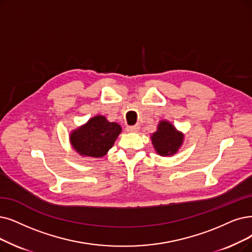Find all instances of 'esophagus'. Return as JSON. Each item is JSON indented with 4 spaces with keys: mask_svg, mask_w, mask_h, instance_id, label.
<instances>
[{
    "mask_svg": "<svg viewBox=\"0 0 252 252\" xmlns=\"http://www.w3.org/2000/svg\"><path fill=\"white\" fill-rule=\"evenodd\" d=\"M139 130V125H133V126H127L126 131L128 132H137Z\"/></svg>",
    "mask_w": 252,
    "mask_h": 252,
    "instance_id": "esophagus-1",
    "label": "esophagus"
}]
</instances>
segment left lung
Here are the masks:
<instances>
[{
    "label": "left lung",
    "mask_w": 252,
    "mask_h": 252,
    "mask_svg": "<svg viewBox=\"0 0 252 252\" xmlns=\"http://www.w3.org/2000/svg\"><path fill=\"white\" fill-rule=\"evenodd\" d=\"M152 144L160 156H172L183 144L184 134L167 121H160L157 131L151 135Z\"/></svg>",
    "instance_id": "obj_1"
}]
</instances>
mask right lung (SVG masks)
I'll return each mask as SVG.
<instances>
[{
    "label": "right lung",
    "mask_w": 252,
    "mask_h": 252,
    "mask_svg": "<svg viewBox=\"0 0 252 252\" xmlns=\"http://www.w3.org/2000/svg\"><path fill=\"white\" fill-rule=\"evenodd\" d=\"M122 128L108 122L104 116H95L70 133V143L80 156L102 157L112 148Z\"/></svg>",
    "instance_id": "1"
}]
</instances>
